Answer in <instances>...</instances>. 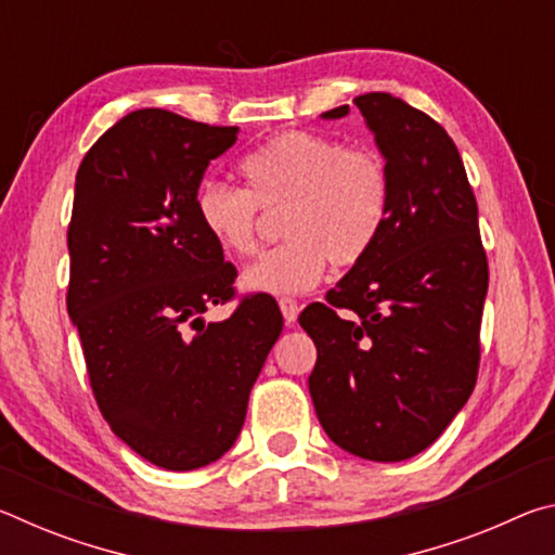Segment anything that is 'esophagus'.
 <instances>
[{"mask_svg": "<svg viewBox=\"0 0 555 555\" xmlns=\"http://www.w3.org/2000/svg\"><path fill=\"white\" fill-rule=\"evenodd\" d=\"M279 308H281V315H284V323L286 325H294L296 318H298V304L294 298H281L279 300Z\"/></svg>", "mask_w": 555, "mask_h": 555, "instance_id": "obj_1", "label": "esophagus"}]
</instances>
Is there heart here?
I'll list each match as a JSON object with an SVG mask.
<instances>
[{
  "label": "heart",
  "instance_id": "b5f03b06",
  "mask_svg": "<svg viewBox=\"0 0 555 555\" xmlns=\"http://www.w3.org/2000/svg\"><path fill=\"white\" fill-rule=\"evenodd\" d=\"M247 191L208 181L195 193L205 234L232 257L255 249L261 210L281 212L276 244L242 271L255 294H304L323 279L327 261L352 267L370 255L389 218L391 185L372 149L315 131H284L242 162Z\"/></svg>",
  "mask_w": 555,
  "mask_h": 555
}]
</instances>
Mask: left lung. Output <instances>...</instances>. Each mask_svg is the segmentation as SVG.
<instances>
[{"mask_svg": "<svg viewBox=\"0 0 555 555\" xmlns=\"http://www.w3.org/2000/svg\"><path fill=\"white\" fill-rule=\"evenodd\" d=\"M354 105L387 164L389 218L370 255L298 323L318 350L308 389L327 438L357 457L399 463L434 443L475 389L490 271L448 131L389 92Z\"/></svg>", "mask_w": 555, "mask_h": 555, "instance_id": "obj_1", "label": "left lung"}]
</instances>
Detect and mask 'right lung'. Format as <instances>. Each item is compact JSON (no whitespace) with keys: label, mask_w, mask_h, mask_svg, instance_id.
Segmentation results:
<instances>
[{"label":"right lung","mask_w":555,"mask_h":555,"mask_svg":"<svg viewBox=\"0 0 555 555\" xmlns=\"http://www.w3.org/2000/svg\"><path fill=\"white\" fill-rule=\"evenodd\" d=\"M237 127L137 109L75 176L68 315L115 436L164 469H198L237 440L249 391L284 318L267 294L228 321L234 267L198 222L195 193Z\"/></svg>","instance_id":"add662e5"}]
</instances>
